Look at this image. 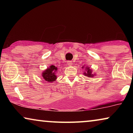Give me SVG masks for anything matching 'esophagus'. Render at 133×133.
Listing matches in <instances>:
<instances>
[{
    "instance_id": "obj_1",
    "label": "esophagus",
    "mask_w": 133,
    "mask_h": 133,
    "mask_svg": "<svg viewBox=\"0 0 133 133\" xmlns=\"http://www.w3.org/2000/svg\"><path fill=\"white\" fill-rule=\"evenodd\" d=\"M68 65H69V66H72V62L71 61H69L68 62Z\"/></svg>"
}]
</instances>
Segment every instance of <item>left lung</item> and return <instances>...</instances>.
Segmentation results:
<instances>
[{
    "label": "left lung",
    "instance_id": "1",
    "mask_svg": "<svg viewBox=\"0 0 133 133\" xmlns=\"http://www.w3.org/2000/svg\"><path fill=\"white\" fill-rule=\"evenodd\" d=\"M83 69H84L85 71H83V75L88 77H93L94 76H96V73H92V70L90 68V66H83Z\"/></svg>",
    "mask_w": 133,
    "mask_h": 133
}]
</instances>
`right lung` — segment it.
<instances>
[{
  "mask_svg": "<svg viewBox=\"0 0 133 133\" xmlns=\"http://www.w3.org/2000/svg\"><path fill=\"white\" fill-rule=\"evenodd\" d=\"M57 67L52 65L48 67L46 70H43L42 72V76L45 81L48 82H53L57 79Z\"/></svg>",
  "mask_w": 133,
  "mask_h": 133,
  "instance_id": "right-lung-1",
  "label": "right lung"
}]
</instances>
